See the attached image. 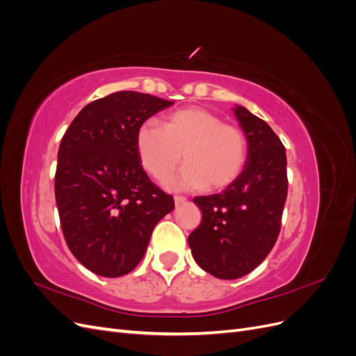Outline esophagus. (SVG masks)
Here are the masks:
<instances>
[{"mask_svg": "<svg viewBox=\"0 0 356 356\" xmlns=\"http://www.w3.org/2000/svg\"><path fill=\"white\" fill-rule=\"evenodd\" d=\"M174 200H175V204H181V203H184L187 200V197H184V196H175Z\"/></svg>", "mask_w": 356, "mask_h": 356, "instance_id": "obj_1", "label": "esophagus"}]
</instances>
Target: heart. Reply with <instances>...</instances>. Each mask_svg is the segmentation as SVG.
I'll return each mask as SVG.
<instances>
[{"mask_svg": "<svg viewBox=\"0 0 356 356\" xmlns=\"http://www.w3.org/2000/svg\"><path fill=\"white\" fill-rule=\"evenodd\" d=\"M135 144L139 163L157 181H165L178 168L182 153L186 166L169 181L178 190L225 188L246 163V138L241 129L200 106L169 114L161 127L143 124Z\"/></svg>", "mask_w": 356, "mask_h": 356, "instance_id": "obj_1", "label": "heart"}]
</instances>
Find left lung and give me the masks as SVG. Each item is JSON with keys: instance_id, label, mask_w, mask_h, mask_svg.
I'll use <instances>...</instances> for the list:
<instances>
[{"instance_id": "left-lung-1", "label": "left lung", "mask_w": 356, "mask_h": 356, "mask_svg": "<svg viewBox=\"0 0 356 356\" xmlns=\"http://www.w3.org/2000/svg\"><path fill=\"white\" fill-rule=\"evenodd\" d=\"M248 156L242 174L220 195L193 199L202 222L188 236L196 263L220 279H238L261 264L281 230L288 193L286 154L261 118L236 105Z\"/></svg>"}]
</instances>
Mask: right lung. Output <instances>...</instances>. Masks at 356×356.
I'll list each match as a JSON object with an SVG mask.
<instances>
[{
  "label": "right lung",
  "mask_w": 356,
  "mask_h": 356,
  "mask_svg": "<svg viewBox=\"0 0 356 356\" xmlns=\"http://www.w3.org/2000/svg\"><path fill=\"white\" fill-rule=\"evenodd\" d=\"M174 102L115 92L86 105L62 138L55 196L63 238L90 272L118 277L143 260L156 224L174 209L143 169L135 136Z\"/></svg>",
  "instance_id": "right-lung-1"
}]
</instances>
